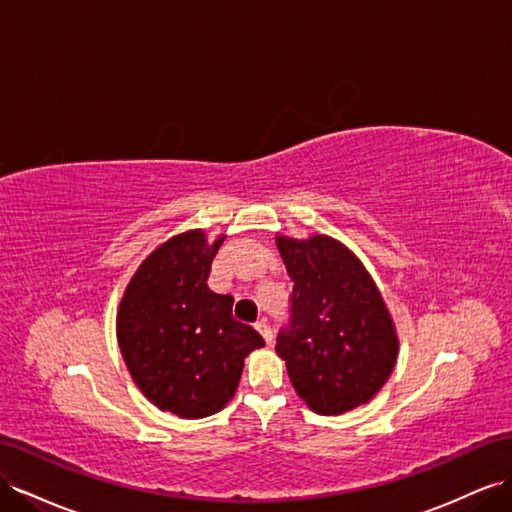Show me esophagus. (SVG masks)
<instances>
[{"mask_svg": "<svg viewBox=\"0 0 512 512\" xmlns=\"http://www.w3.org/2000/svg\"><path fill=\"white\" fill-rule=\"evenodd\" d=\"M256 329L260 331V336L265 338V342H267V344H271V340H273V331H271V327H269L265 321H258V323H256Z\"/></svg>", "mask_w": 512, "mask_h": 512, "instance_id": "1", "label": "esophagus"}]
</instances>
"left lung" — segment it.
Here are the masks:
<instances>
[{"label":"left lung","mask_w":512,"mask_h":512,"mask_svg":"<svg viewBox=\"0 0 512 512\" xmlns=\"http://www.w3.org/2000/svg\"><path fill=\"white\" fill-rule=\"evenodd\" d=\"M275 243L295 284L275 353L295 392L321 416L366 405L390 379L398 355L377 284L349 247L325 234Z\"/></svg>","instance_id":"obj_1"}]
</instances>
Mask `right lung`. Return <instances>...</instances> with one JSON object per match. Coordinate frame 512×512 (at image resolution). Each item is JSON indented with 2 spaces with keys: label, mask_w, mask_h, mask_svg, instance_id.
I'll return each instance as SVG.
<instances>
[{
  "label": "right lung",
  "mask_w": 512,
  "mask_h": 512,
  "mask_svg": "<svg viewBox=\"0 0 512 512\" xmlns=\"http://www.w3.org/2000/svg\"><path fill=\"white\" fill-rule=\"evenodd\" d=\"M226 237L176 234L135 271L118 310V344L137 388L161 411L196 420L224 409L245 357L265 340L206 284Z\"/></svg>",
  "instance_id": "add662e5"
}]
</instances>
